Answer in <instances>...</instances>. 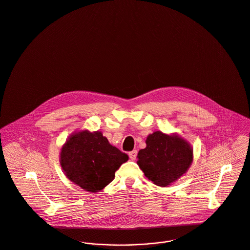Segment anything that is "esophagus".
Returning a JSON list of instances; mask_svg holds the SVG:
<instances>
[{"instance_id": "obj_1", "label": "esophagus", "mask_w": 250, "mask_h": 250, "mask_svg": "<svg viewBox=\"0 0 250 250\" xmlns=\"http://www.w3.org/2000/svg\"><path fill=\"white\" fill-rule=\"evenodd\" d=\"M129 156L132 160H135L136 159V156H137V150H133L132 151L129 152Z\"/></svg>"}]
</instances>
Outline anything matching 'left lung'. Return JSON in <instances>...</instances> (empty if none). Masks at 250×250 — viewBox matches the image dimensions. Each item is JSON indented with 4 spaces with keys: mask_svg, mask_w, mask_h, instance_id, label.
I'll return each mask as SVG.
<instances>
[{
    "mask_svg": "<svg viewBox=\"0 0 250 250\" xmlns=\"http://www.w3.org/2000/svg\"><path fill=\"white\" fill-rule=\"evenodd\" d=\"M146 144L137 154V164L155 185L166 187L174 182L192 162V150L180 136L154 132L147 137Z\"/></svg>",
    "mask_w": 250,
    "mask_h": 250,
    "instance_id": "obj_1",
    "label": "left lung"
}]
</instances>
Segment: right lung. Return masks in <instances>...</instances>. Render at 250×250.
Returning a JSON list of instances; mask_svg holds the SVG:
<instances>
[{
	"mask_svg": "<svg viewBox=\"0 0 250 250\" xmlns=\"http://www.w3.org/2000/svg\"><path fill=\"white\" fill-rule=\"evenodd\" d=\"M129 159L100 132L74 133L62 149L61 165L69 180L87 191L98 192L111 183Z\"/></svg>",
	"mask_w": 250,
	"mask_h": 250,
	"instance_id": "right-lung-1",
	"label": "right lung"
}]
</instances>
